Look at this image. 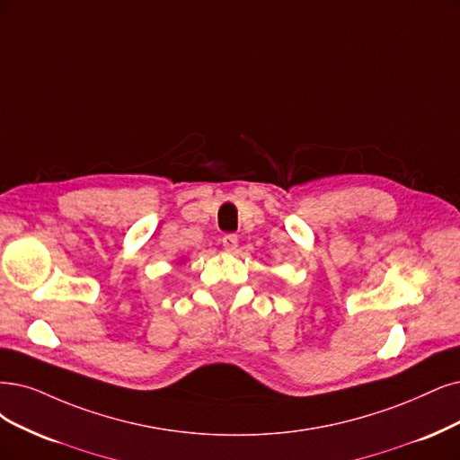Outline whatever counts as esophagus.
I'll return each mask as SVG.
<instances>
[{
    "mask_svg": "<svg viewBox=\"0 0 460 460\" xmlns=\"http://www.w3.org/2000/svg\"><path fill=\"white\" fill-rule=\"evenodd\" d=\"M221 244H224L226 252H234L236 246H239V236H236V234H226L224 239H221Z\"/></svg>",
    "mask_w": 460,
    "mask_h": 460,
    "instance_id": "34e87169",
    "label": "esophagus"
}]
</instances>
